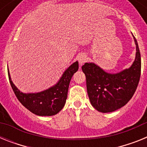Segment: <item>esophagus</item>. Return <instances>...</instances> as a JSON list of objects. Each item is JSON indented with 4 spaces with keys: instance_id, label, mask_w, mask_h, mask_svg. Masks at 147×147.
Returning a JSON list of instances; mask_svg holds the SVG:
<instances>
[{
    "instance_id": "1",
    "label": "esophagus",
    "mask_w": 147,
    "mask_h": 147,
    "mask_svg": "<svg viewBox=\"0 0 147 147\" xmlns=\"http://www.w3.org/2000/svg\"><path fill=\"white\" fill-rule=\"evenodd\" d=\"M78 61H79V62H80V65H82L84 63H85V62H87V57L86 55H85L84 54H80V55L78 56Z\"/></svg>"
}]
</instances>
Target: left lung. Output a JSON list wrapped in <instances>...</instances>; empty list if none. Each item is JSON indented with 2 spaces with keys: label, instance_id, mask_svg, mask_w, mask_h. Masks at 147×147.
I'll use <instances>...</instances> for the list:
<instances>
[{
  "label": "left lung",
  "instance_id": "1",
  "mask_svg": "<svg viewBox=\"0 0 147 147\" xmlns=\"http://www.w3.org/2000/svg\"><path fill=\"white\" fill-rule=\"evenodd\" d=\"M133 36V34H132ZM136 58L129 68L116 74L104 71L94 62H86L82 70L86 76L90 102L101 113H111L129 102L136 90L141 76V60L137 40Z\"/></svg>",
  "mask_w": 147,
  "mask_h": 147
}]
</instances>
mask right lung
<instances>
[{
    "label": "right lung",
    "instance_id": "right-lung-1",
    "mask_svg": "<svg viewBox=\"0 0 147 147\" xmlns=\"http://www.w3.org/2000/svg\"><path fill=\"white\" fill-rule=\"evenodd\" d=\"M78 69L76 61L64 71L55 85L38 93H23L11 81L9 69L8 75L15 96L26 108L39 116H51L57 114L65 106L70 82Z\"/></svg>",
    "mask_w": 147,
    "mask_h": 147
}]
</instances>
